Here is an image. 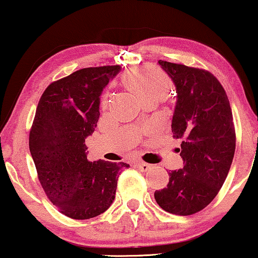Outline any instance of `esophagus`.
Masks as SVG:
<instances>
[{
  "label": "esophagus",
  "instance_id": "1",
  "mask_svg": "<svg viewBox=\"0 0 258 258\" xmlns=\"http://www.w3.org/2000/svg\"><path fill=\"white\" fill-rule=\"evenodd\" d=\"M137 168L141 171H148L151 168V164H148L146 162H137Z\"/></svg>",
  "mask_w": 258,
  "mask_h": 258
}]
</instances>
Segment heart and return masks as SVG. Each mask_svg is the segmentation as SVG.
<instances>
[{"mask_svg":"<svg viewBox=\"0 0 258 258\" xmlns=\"http://www.w3.org/2000/svg\"><path fill=\"white\" fill-rule=\"evenodd\" d=\"M124 83L130 90L135 93L141 101L148 97L162 98L169 90V82L163 74L158 69L144 67L135 72L129 73L125 76ZM107 100L103 98L102 103L105 104Z\"/></svg>","mask_w":258,"mask_h":258,"instance_id":"b5f03b06","label":"heart"}]
</instances>
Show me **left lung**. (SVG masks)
Returning <instances> with one entry per match:
<instances>
[{"mask_svg": "<svg viewBox=\"0 0 258 258\" xmlns=\"http://www.w3.org/2000/svg\"><path fill=\"white\" fill-rule=\"evenodd\" d=\"M158 64L175 84L171 132L182 140L184 165L169 172L168 185L154 196L163 210L188 216L216 197L230 170L236 148L232 112L224 88L211 73L162 59Z\"/></svg>", "mask_w": 258, "mask_h": 258, "instance_id": "1", "label": "left lung"}]
</instances>
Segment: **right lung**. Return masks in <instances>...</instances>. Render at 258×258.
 <instances>
[{
	"mask_svg": "<svg viewBox=\"0 0 258 258\" xmlns=\"http://www.w3.org/2000/svg\"><path fill=\"white\" fill-rule=\"evenodd\" d=\"M121 66L84 68L49 84L29 134V149L45 195L66 216L88 220L115 200L123 162L88 161L86 139L100 118V96Z\"/></svg>",
	"mask_w": 258,
	"mask_h": 258,
	"instance_id": "right-lung-1",
	"label": "right lung"
}]
</instances>
